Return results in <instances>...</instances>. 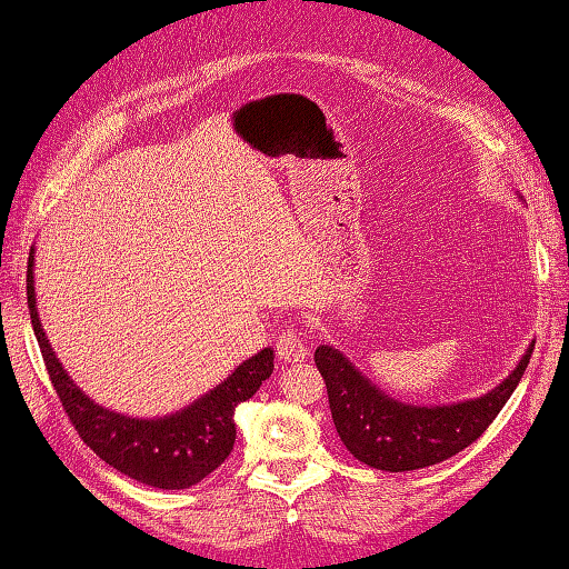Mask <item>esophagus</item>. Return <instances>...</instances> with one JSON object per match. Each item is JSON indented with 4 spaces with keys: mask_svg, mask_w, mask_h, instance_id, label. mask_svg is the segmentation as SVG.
Listing matches in <instances>:
<instances>
[{
    "mask_svg": "<svg viewBox=\"0 0 569 569\" xmlns=\"http://www.w3.org/2000/svg\"><path fill=\"white\" fill-rule=\"evenodd\" d=\"M276 350H278V358L286 362H300L308 358V342L303 338V332L296 328H288L278 336Z\"/></svg>",
    "mask_w": 569,
    "mask_h": 569,
    "instance_id": "34e87169",
    "label": "esophagus"
}]
</instances>
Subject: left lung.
<instances>
[{"mask_svg":"<svg viewBox=\"0 0 569 569\" xmlns=\"http://www.w3.org/2000/svg\"><path fill=\"white\" fill-rule=\"evenodd\" d=\"M530 355L532 345L513 375H508L493 392L449 407L397 402L380 392L330 345H320L316 350V365L328 387V402L340 441L358 461L372 469L399 473L427 469L471 447L516 392Z\"/></svg>","mask_w":569,"mask_h":569,"instance_id":"left-lung-1","label":"left lung"}]
</instances>
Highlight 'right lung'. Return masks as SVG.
Instances as JSON below:
<instances>
[{
	"label": "right lung",
	"mask_w": 569,
	"mask_h": 569,
	"mask_svg": "<svg viewBox=\"0 0 569 569\" xmlns=\"http://www.w3.org/2000/svg\"><path fill=\"white\" fill-rule=\"evenodd\" d=\"M33 253V249H31ZM29 253L27 303L33 336L39 340L41 358L49 380L59 395L63 411L83 439L108 466L144 486L180 491L199 481L227 461L237 439L233 411L256 395L266 377L273 372V350L266 348L241 362L224 382L211 389L182 411L160 419H132L91 402L61 367L37 316L33 296V256Z\"/></svg>",
	"instance_id": "1"
}]
</instances>
